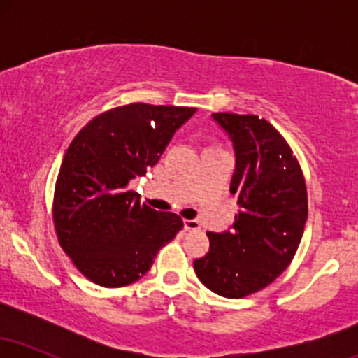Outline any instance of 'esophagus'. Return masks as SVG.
I'll list each match as a JSON object with an SVG mask.
<instances>
[{
	"instance_id": "esophagus-1",
	"label": "esophagus",
	"mask_w": 358,
	"mask_h": 358,
	"mask_svg": "<svg viewBox=\"0 0 358 358\" xmlns=\"http://www.w3.org/2000/svg\"><path fill=\"white\" fill-rule=\"evenodd\" d=\"M183 225H185V231H199L200 229V222L195 219H185Z\"/></svg>"
}]
</instances>
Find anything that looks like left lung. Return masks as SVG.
Returning <instances> with one entry per match:
<instances>
[{
  "instance_id": "8db88e82",
  "label": "left lung",
  "mask_w": 358,
  "mask_h": 358,
  "mask_svg": "<svg viewBox=\"0 0 358 358\" xmlns=\"http://www.w3.org/2000/svg\"><path fill=\"white\" fill-rule=\"evenodd\" d=\"M212 117L232 141L231 193L241 210L231 231L207 234L210 249L193 268L208 289L237 299L269 286L293 261L308 217L306 185L296 156L266 119Z\"/></svg>"
}]
</instances>
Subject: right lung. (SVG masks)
<instances>
[{"label": "right lung", "instance_id": "right-lung-1", "mask_svg": "<svg viewBox=\"0 0 358 358\" xmlns=\"http://www.w3.org/2000/svg\"><path fill=\"white\" fill-rule=\"evenodd\" d=\"M195 110L121 106L89 121L69 146L53 195V224L62 249L96 285L138 281L156 252L183 229L182 217L141 203L127 185L158 163Z\"/></svg>", "mask_w": 358, "mask_h": 358}]
</instances>
